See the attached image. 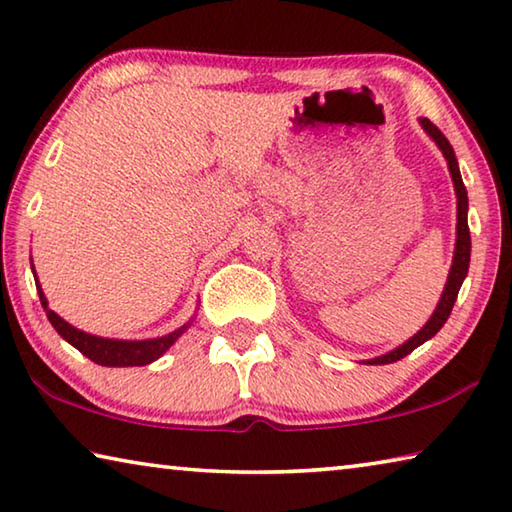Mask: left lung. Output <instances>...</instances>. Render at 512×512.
<instances>
[{
	"label": "left lung",
	"mask_w": 512,
	"mask_h": 512,
	"mask_svg": "<svg viewBox=\"0 0 512 512\" xmlns=\"http://www.w3.org/2000/svg\"><path fill=\"white\" fill-rule=\"evenodd\" d=\"M420 126L424 128V133H427L431 140L436 142L438 149L443 151L445 160H447L449 176H452V180H454V192H456V246H454V259H452V268H449L443 296H440L436 309H433L431 318L422 325L420 332L413 334L411 339L404 341L402 345H397L395 350L381 354V357L368 359L366 361L368 366H386V363L400 361V359L406 357V354H411L415 348H420L424 341L433 339V336L440 332V327L447 323L449 314H452V307H454V302H456V296H458V291H461L463 280L467 277V268H470L472 241H470V228H467V192H465L461 171H458V160H456V155H454L452 144L447 142V137L440 133L438 128L433 126L429 119L420 117Z\"/></svg>",
	"instance_id": "1"
}]
</instances>
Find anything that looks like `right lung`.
Masks as SVG:
<instances>
[{"mask_svg":"<svg viewBox=\"0 0 512 512\" xmlns=\"http://www.w3.org/2000/svg\"><path fill=\"white\" fill-rule=\"evenodd\" d=\"M33 266V264H31ZM36 287H38V296L42 307L47 311L49 323L54 325L56 332L63 336V339L74 345L76 350L85 354L90 361L99 363V366H108V368H128V366H149L155 359H160L164 352H167L173 343H176L180 336L185 334V329L192 325V320L185 323L183 327H178L176 332L158 336V339H144V341H124V339H103V336H94L88 332H81L74 325H69L67 320L60 318L56 311L49 309V302L45 298V291H42L38 275H36Z\"/></svg>","mask_w":512,"mask_h":512,"instance_id":"obj_1","label":"right lung"}]
</instances>
